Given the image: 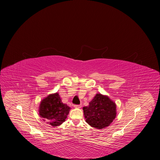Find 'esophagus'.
<instances>
[{
    "label": "esophagus",
    "instance_id": "1",
    "mask_svg": "<svg viewBox=\"0 0 160 160\" xmlns=\"http://www.w3.org/2000/svg\"><path fill=\"white\" fill-rule=\"evenodd\" d=\"M75 108H77V109H79L81 108V105H74Z\"/></svg>",
    "mask_w": 160,
    "mask_h": 160
}]
</instances>
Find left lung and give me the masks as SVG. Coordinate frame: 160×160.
<instances>
[{
    "label": "left lung",
    "mask_w": 160,
    "mask_h": 160,
    "mask_svg": "<svg viewBox=\"0 0 160 160\" xmlns=\"http://www.w3.org/2000/svg\"><path fill=\"white\" fill-rule=\"evenodd\" d=\"M117 106L109 96L97 93L87 107H83L85 122L92 128L101 129L109 126L117 115Z\"/></svg>",
    "instance_id": "1"
}]
</instances>
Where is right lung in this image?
Segmentation results:
<instances>
[{
    "mask_svg": "<svg viewBox=\"0 0 160 160\" xmlns=\"http://www.w3.org/2000/svg\"><path fill=\"white\" fill-rule=\"evenodd\" d=\"M71 108L62 102L59 93L49 94L41 100L38 107L40 117L52 127L61 125L67 118Z\"/></svg>",
    "mask_w": 160,
    "mask_h": 160,
    "instance_id": "obj_1",
    "label": "right lung"
}]
</instances>
